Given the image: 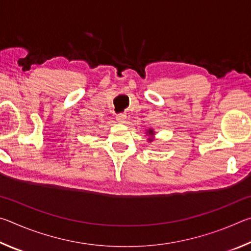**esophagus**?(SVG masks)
Returning <instances> with one entry per match:
<instances>
[{"label":"esophagus","mask_w":251,"mask_h":251,"mask_svg":"<svg viewBox=\"0 0 251 251\" xmlns=\"http://www.w3.org/2000/svg\"><path fill=\"white\" fill-rule=\"evenodd\" d=\"M116 120L120 123H125V121L127 120V115L126 114H118L116 116Z\"/></svg>","instance_id":"1"}]
</instances>
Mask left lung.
I'll return each mask as SVG.
<instances>
[{
    "label": "left lung",
    "mask_w": 251,
    "mask_h": 251,
    "mask_svg": "<svg viewBox=\"0 0 251 251\" xmlns=\"http://www.w3.org/2000/svg\"><path fill=\"white\" fill-rule=\"evenodd\" d=\"M146 136H148V143H151L152 141H154V137H155V131H154V129L152 128H151V129H148L147 131H146Z\"/></svg>",
    "instance_id": "obj_1"
}]
</instances>
